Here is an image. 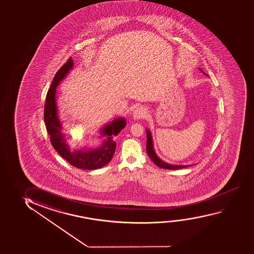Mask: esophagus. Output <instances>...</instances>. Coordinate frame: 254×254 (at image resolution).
<instances>
[{
    "mask_svg": "<svg viewBox=\"0 0 254 254\" xmlns=\"http://www.w3.org/2000/svg\"><path fill=\"white\" fill-rule=\"evenodd\" d=\"M147 116V111L145 108H143L142 106H140L138 108L135 109L134 112H133V118L134 119H142L145 118Z\"/></svg>",
    "mask_w": 254,
    "mask_h": 254,
    "instance_id": "34e87169",
    "label": "esophagus"
}]
</instances>
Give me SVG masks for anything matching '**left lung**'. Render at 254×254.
<instances>
[{
    "mask_svg": "<svg viewBox=\"0 0 254 254\" xmlns=\"http://www.w3.org/2000/svg\"><path fill=\"white\" fill-rule=\"evenodd\" d=\"M199 71H202V70L199 68ZM204 73V71H202ZM206 74V73H205ZM146 135H147V143H146V150L149 155V158L152 160L153 163H155L156 166H158L162 169H180L183 168H187L191 165H173V164H169V163H164L163 160L160 159L158 156H156V152L154 150L153 147L152 135L149 130L146 129Z\"/></svg>",
    "mask_w": 254,
    "mask_h": 254,
    "instance_id": "1",
    "label": "left lung"
}]
</instances>
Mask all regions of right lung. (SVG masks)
<instances>
[{"instance_id": "1", "label": "right lung", "mask_w": 254, "mask_h": 254, "mask_svg": "<svg viewBox=\"0 0 254 254\" xmlns=\"http://www.w3.org/2000/svg\"><path fill=\"white\" fill-rule=\"evenodd\" d=\"M73 66V61L69 58L65 64H63L56 72L53 79L50 89L48 90L44 107L45 125L53 147L60 156L66 160L71 165L82 169H98L108 164L114 156L116 142L114 136L119 135L126 126L125 119H117L111 124L103 127L101 135L106 136L102 145L97 149H82L71 150L66 142V138L62 132L63 127L58 117L56 105V87L60 82L67 75Z\"/></svg>"}]
</instances>
